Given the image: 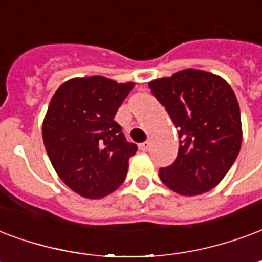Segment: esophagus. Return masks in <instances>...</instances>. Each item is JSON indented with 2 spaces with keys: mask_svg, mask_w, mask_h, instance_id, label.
<instances>
[{
  "mask_svg": "<svg viewBox=\"0 0 262 262\" xmlns=\"http://www.w3.org/2000/svg\"><path fill=\"white\" fill-rule=\"evenodd\" d=\"M150 146H151L150 141H144V143L139 144V148H140L141 151H148L150 150Z\"/></svg>",
  "mask_w": 262,
  "mask_h": 262,
  "instance_id": "34e87169",
  "label": "esophagus"
}]
</instances>
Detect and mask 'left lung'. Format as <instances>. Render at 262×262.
<instances>
[{
	"label": "left lung",
	"instance_id": "1",
	"mask_svg": "<svg viewBox=\"0 0 262 262\" xmlns=\"http://www.w3.org/2000/svg\"><path fill=\"white\" fill-rule=\"evenodd\" d=\"M178 127L179 151L160 178L182 195L210 191L233 165L242 146L240 108L224 79L185 69L148 84Z\"/></svg>",
	"mask_w": 262,
	"mask_h": 262
}]
</instances>
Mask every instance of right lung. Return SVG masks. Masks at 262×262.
I'll use <instances>...</instances> for the list:
<instances>
[{
  "instance_id": "obj_1",
  "label": "right lung",
  "mask_w": 262,
  "mask_h": 262,
  "mask_svg": "<svg viewBox=\"0 0 262 262\" xmlns=\"http://www.w3.org/2000/svg\"><path fill=\"white\" fill-rule=\"evenodd\" d=\"M133 86L102 76L71 79L48 105L42 123L48 158L65 185L86 199L116 190L137 151L115 121Z\"/></svg>"
}]
</instances>
